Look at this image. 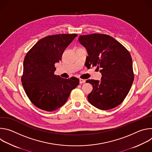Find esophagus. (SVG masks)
Wrapping results in <instances>:
<instances>
[{
    "label": "esophagus",
    "mask_w": 152,
    "mask_h": 152,
    "mask_svg": "<svg viewBox=\"0 0 152 152\" xmlns=\"http://www.w3.org/2000/svg\"><path fill=\"white\" fill-rule=\"evenodd\" d=\"M85 79H79V83H83L85 82Z\"/></svg>",
    "instance_id": "34e87169"
}]
</instances>
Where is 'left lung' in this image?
<instances>
[{"instance_id":"obj_1","label":"left lung","mask_w":152,"mask_h":152,"mask_svg":"<svg viewBox=\"0 0 152 152\" xmlns=\"http://www.w3.org/2000/svg\"><path fill=\"white\" fill-rule=\"evenodd\" d=\"M80 44L86 49V67L96 66L100 80L88 79L93 90L89 102L101 110L117 106L124 100L132 86L134 75L132 59L127 50L113 37L106 34L80 35Z\"/></svg>"}]
</instances>
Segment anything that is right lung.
<instances>
[{"mask_svg":"<svg viewBox=\"0 0 152 152\" xmlns=\"http://www.w3.org/2000/svg\"><path fill=\"white\" fill-rule=\"evenodd\" d=\"M77 36L57 34L39 39L27 53L23 61L21 82L25 93L37 107L53 111L66 103L79 79H64L54 75L55 64L61 60L65 49Z\"/></svg>","mask_w":152,"mask_h":152,"instance_id":"right-lung-1","label":"right lung"}]
</instances>
